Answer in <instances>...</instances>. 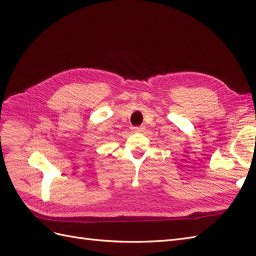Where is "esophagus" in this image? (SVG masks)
Listing matches in <instances>:
<instances>
[{
    "mask_svg": "<svg viewBox=\"0 0 256 256\" xmlns=\"http://www.w3.org/2000/svg\"><path fill=\"white\" fill-rule=\"evenodd\" d=\"M132 130L134 132H142V131H144V127H132Z\"/></svg>",
    "mask_w": 256,
    "mask_h": 256,
    "instance_id": "esophagus-1",
    "label": "esophagus"
}]
</instances>
